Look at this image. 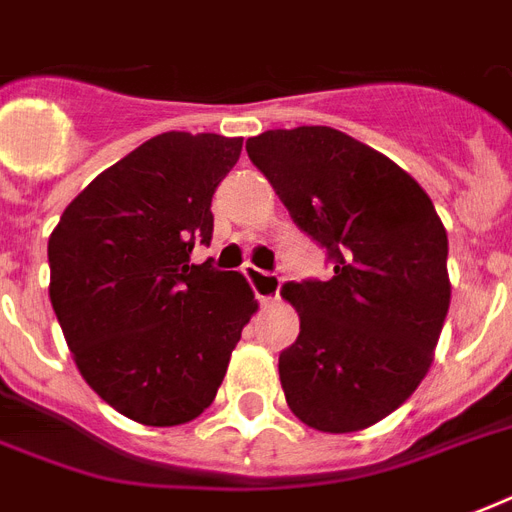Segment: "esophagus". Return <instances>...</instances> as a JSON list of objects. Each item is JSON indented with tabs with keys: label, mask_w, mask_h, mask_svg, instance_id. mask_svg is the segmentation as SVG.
I'll return each mask as SVG.
<instances>
[{
	"label": "esophagus",
	"mask_w": 512,
	"mask_h": 512,
	"mask_svg": "<svg viewBox=\"0 0 512 512\" xmlns=\"http://www.w3.org/2000/svg\"><path fill=\"white\" fill-rule=\"evenodd\" d=\"M244 276H247L249 287H252V292H255L257 303L268 305L276 300V295H279V289H281L279 276H273V273L268 271H260V268H255V265H244Z\"/></svg>",
	"instance_id": "obj_1"
}]
</instances>
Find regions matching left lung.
<instances>
[{
	"mask_svg": "<svg viewBox=\"0 0 512 512\" xmlns=\"http://www.w3.org/2000/svg\"><path fill=\"white\" fill-rule=\"evenodd\" d=\"M247 154L335 268L284 284L300 313L279 356L289 409L324 433L369 428L433 361L452 300L444 223L412 175L332 127L268 130Z\"/></svg>",
	"mask_w": 512,
	"mask_h": 512,
	"instance_id": "8db88e82",
	"label": "left lung"
}]
</instances>
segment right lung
Returning a JSON list of instances; mask_svg holds the SVG:
<instances>
[{
    "mask_svg": "<svg viewBox=\"0 0 512 512\" xmlns=\"http://www.w3.org/2000/svg\"><path fill=\"white\" fill-rule=\"evenodd\" d=\"M241 138L164 132L100 172L47 244L50 300L79 372L143 425L199 417L257 311L247 279L191 263Z\"/></svg>",
    "mask_w": 512,
    "mask_h": 512,
    "instance_id": "add662e5",
    "label": "right lung"
}]
</instances>
